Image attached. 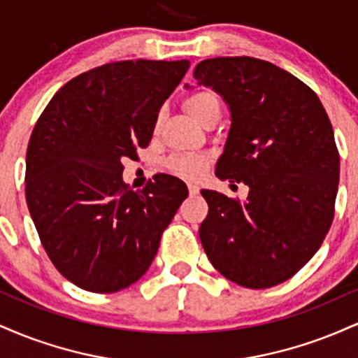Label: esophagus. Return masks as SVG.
<instances>
[{
  "instance_id": "1",
  "label": "esophagus",
  "mask_w": 358,
  "mask_h": 358,
  "mask_svg": "<svg viewBox=\"0 0 358 358\" xmlns=\"http://www.w3.org/2000/svg\"><path fill=\"white\" fill-rule=\"evenodd\" d=\"M188 192H190V195H199V192H200L199 185L190 183V185H188Z\"/></svg>"
}]
</instances>
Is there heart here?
I'll use <instances>...</instances> for the list:
<instances>
[{
    "label": "heart",
    "instance_id": "b5f03b06",
    "mask_svg": "<svg viewBox=\"0 0 358 358\" xmlns=\"http://www.w3.org/2000/svg\"><path fill=\"white\" fill-rule=\"evenodd\" d=\"M185 109L193 119L202 124V122L213 113H220V101L210 90H200V92L192 94L185 101ZM159 124V119L156 121V127ZM210 163V156L203 153H178L170 156L166 159V168L171 173L185 180L200 178L207 170Z\"/></svg>",
    "mask_w": 358,
    "mask_h": 358
}]
</instances>
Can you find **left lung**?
Here are the masks:
<instances>
[{
    "label": "left lung",
    "mask_w": 358,
    "mask_h": 358,
    "mask_svg": "<svg viewBox=\"0 0 358 358\" xmlns=\"http://www.w3.org/2000/svg\"><path fill=\"white\" fill-rule=\"evenodd\" d=\"M193 77L231 110L217 176L249 187L245 202L202 190L208 215L200 241L231 281L276 286L315 256L330 231L340 180L334 127L313 90L271 62L219 57L200 62Z\"/></svg>",
    "instance_id": "1"
}]
</instances>
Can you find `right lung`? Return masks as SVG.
<instances>
[{
    "mask_svg": "<svg viewBox=\"0 0 358 358\" xmlns=\"http://www.w3.org/2000/svg\"><path fill=\"white\" fill-rule=\"evenodd\" d=\"M188 60H124L80 73L36 121L27 150V203L59 273L92 293L136 282L162 234L187 199V185L162 175L143 190L122 183Z\"/></svg>",
    "mask_w": 358,
    "mask_h": 358,
    "instance_id": "obj_1",
    "label": "right lung"
}]
</instances>
